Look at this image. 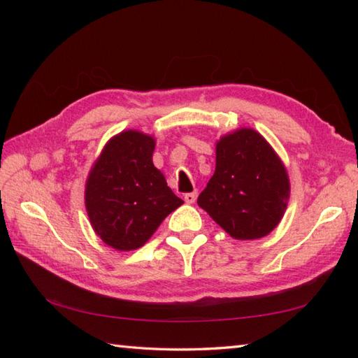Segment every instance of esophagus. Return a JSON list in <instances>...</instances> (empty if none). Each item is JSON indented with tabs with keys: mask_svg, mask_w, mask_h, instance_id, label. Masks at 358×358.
Returning <instances> with one entry per match:
<instances>
[{
	"mask_svg": "<svg viewBox=\"0 0 358 358\" xmlns=\"http://www.w3.org/2000/svg\"><path fill=\"white\" fill-rule=\"evenodd\" d=\"M195 200H196V192H189V194H185V201H186V203L192 204V203H195Z\"/></svg>",
	"mask_w": 358,
	"mask_h": 358,
	"instance_id": "1",
	"label": "esophagus"
}]
</instances>
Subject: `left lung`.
Listing matches in <instances>:
<instances>
[{"label":"left lung","mask_w":358,"mask_h":358,"mask_svg":"<svg viewBox=\"0 0 358 358\" xmlns=\"http://www.w3.org/2000/svg\"><path fill=\"white\" fill-rule=\"evenodd\" d=\"M287 199V173L269 143L238 129L217 143L215 172L196 203L231 237L255 240L280 223Z\"/></svg>","instance_id":"8db88e82"}]
</instances>
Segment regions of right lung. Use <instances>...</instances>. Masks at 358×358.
Here are the masks:
<instances>
[{
    "mask_svg": "<svg viewBox=\"0 0 358 358\" xmlns=\"http://www.w3.org/2000/svg\"><path fill=\"white\" fill-rule=\"evenodd\" d=\"M155 140L126 131L106 144L86 183L94 231L118 250L141 248L163 220L183 204L152 163Z\"/></svg>",
    "mask_w": 358,
    "mask_h": 358,
    "instance_id": "right-lung-1",
    "label": "right lung"
}]
</instances>
